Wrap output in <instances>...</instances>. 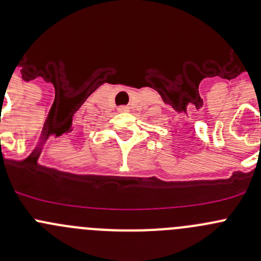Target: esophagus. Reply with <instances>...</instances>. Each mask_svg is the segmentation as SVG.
Returning a JSON list of instances; mask_svg holds the SVG:
<instances>
[{"label": "esophagus", "instance_id": "esophagus-1", "mask_svg": "<svg viewBox=\"0 0 261 261\" xmlns=\"http://www.w3.org/2000/svg\"><path fill=\"white\" fill-rule=\"evenodd\" d=\"M118 111H120V112H127L128 107L127 106H120V107H118Z\"/></svg>", "mask_w": 261, "mask_h": 261}]
</instances>
